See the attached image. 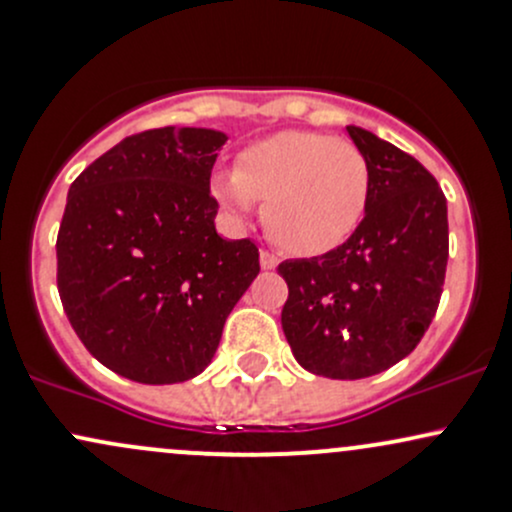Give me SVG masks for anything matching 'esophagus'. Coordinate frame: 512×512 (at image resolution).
<instances>
[{"label":"esophagus","instance_id":"esophagus-1","mask_svg":"<svg viewBox=\"0 0 512 512\" xmlns=\"http://www.w3.org/2000/svg\"><path fill=\"white\" fill-rule=\"evenodd\" d=\"M278 266V256L273 251H261V268L263 271H273Z\"/></svg>","mask_w":512,"mask_h":512}]
</instances>
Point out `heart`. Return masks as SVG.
<instances>
[{"mask_svg":"<svg viewBox=\"0 0 512 512\" xmlns=\"http://www.w3.org/2000/svg\"><path fill=\"white\" fill-rule=\"evenodd\" d=\"M371 163L351 141L320 131H278L239 153L236 170L214 178V195L232 212L266 200L263 222L283 249L320 256L342 246L371 202Z\"/></svg>","mask_w":512,"mask_h":512,"instance_id":"b5f03b06","label":"heart"}]
</instances>
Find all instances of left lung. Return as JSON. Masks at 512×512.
<instances>
[{
  "mask_svg": "<svg viewBox=\"0 0 512 512\" xmlns=\"http://www.w3.org/2000/svg\"><path fill=\"white\" fill-rule=\"evenodd\" d=\"M371 163V202L337 249L278 266L285 339L315 376L356 381L395 366L425 337L449 258L447 197L410 153L346 126Z\"/></svg>",
  "mask_w": 512,
  "mask_h": 512,
  "instance_id": "1",
  "label": "left lung"
}]
</instances>
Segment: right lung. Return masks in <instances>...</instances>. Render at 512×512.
<instances>
[{
  "label": "right lung",
  "mask_w": 512,
  "mask_h": 512,
  "mask_svg": "<svg viewBox=\"0 0 512 512\" xmlns=\"http://www.w3.org/2000/svg\"><path fill=\"white\" fill-rule=\"evenodd\" d=\"M224 141L192 126L141 131L68 190L60 302L85 349L129 381L166 386L205 371L261 271L254 241L214 229L210 175Z\"/></svg>",
  "instance_id": "1"
}]
</instances>
